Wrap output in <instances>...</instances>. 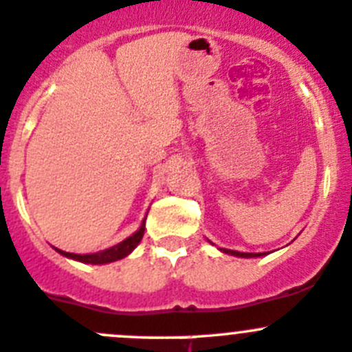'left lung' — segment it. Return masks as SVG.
<instances>
[{"label":"left lung","mask_w":352,"mask_h":352,"mask_svg":"<svg viewBox=\"0 0 352 352\" xmlns=\"http://www.w3.org/2000/svg\"><path fill=\"white\" fill-rule=\"evenodd\" d=\"M222 252L229 253V255H234V256H245V258H252V256L265 255V253H243V252H232V250H222Z\"/></svg>","instance_id":"8db88e82"}]
</instances>
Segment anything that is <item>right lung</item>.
Here are the masks:
<instances>
[{
    "label": "right lung",
    "instance_id": "add662e5",
    "mask_svg": "<svg viewBox=\"0 0 352 352\" xmlns=\"http://www.w3.org/2000/svg\"><path fill=\"white\" fill-rule=\"evenodd\" d=\"M144 231H145V221L133 236H130V238H126L124 241H121L120 245L113 246V248L102 250V252L89 253V255H78V253H68V252H61V250H58V252L61 253V255L68 256V258L78 260V262H83V263H94V265L116 262V260H121L126 255H130V253L137 248V245L142 241V238H144Z\"/></svg>",
    "mask_w": 352,
    "mask_h": 352
}]
</instances>
